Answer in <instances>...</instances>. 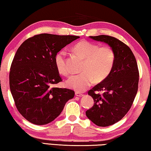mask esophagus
<instances>
[{
    "instance_id": "esophagus-1",
    "label": "esophagus",
    "mask_w": 151,
    "mask_h": 151,
    "mask_svg": "<svg viewBox=\"0 0 151 151\" xmlns=\"http://www.w3.org/2000/svg\"><path fill=\"white\" fill-rule=\"evenodd\" d=\"M75 94H76V96L78 97H82L83 96V94L80 93V92H76Z\"/></svg>"
}]
</instances>
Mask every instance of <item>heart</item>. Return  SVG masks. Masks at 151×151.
I'll return each instance as SVG.
<instances>
[{
    "label": "heart",
    "instance_id": "b5f03b06",
    "mask_svg": "<svg viewBox=\"0 0 151 151\" xmlns=\"http://www.w3.org/2000/svg\"><path fill=\"white\" fill-rule=\"evenodd\" d=\"M72 51L83 58L81 71L83 72L71 76L65 81L68 88L76 91H85L94 82L105 80L111 71L115 63V53L109 46L99 47L88 41H81L72 47ZM64 50H60L54 57L58 71L62 75L70 73Z\"/></svg>",
    "mask_w": 151,
    "mask_h": 151
}]
</instances>
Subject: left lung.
<instances>
[{
	"instance_id": "1",
	"label": "left lung",
	"mask_w": 151,
	"mask_h": 151,
	"mask_svg": "<svg viewBox=\"0 0 151 151\" xmlns=\"http://www.w3.org/2000/svg\"><path fill=\"white\" fill-rule=\"evenodd\" d=\"M89 38L108 44L115 53L114 65L109 75L88 91L95 103L86 112L96 125L107 127L120 121L130 109L138 90V66L131 50L118 39L106 35Z\"/></svg>"
}]
</instances>
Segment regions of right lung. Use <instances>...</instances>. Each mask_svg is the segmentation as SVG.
<instances>
[{
	"label": "right lung",
	"mask_w": 151,
	"mask_h": 151,
	"mask_svg": "<svg viewBox=\"0 0 151 151\" xmlns=\"http://www.w3.org/2000/svg\"><path fill=\"white\" fill-rule=\"evenodd\" d=\"M79 38L40 34L18 47L10 67V89L18 111L29 122L38 125L52 122L74 97L73 90L53 87L62 81L54 57Z\"/></svg>",
	"instance_id": "obj_1"
}]
</instances>
